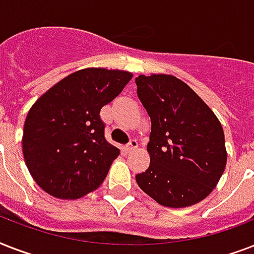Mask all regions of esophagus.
I'll return each mask as SVG.
<instances>
[{"label": "esophagus", "instance_id": "obj_1", "mask_svg": "<svg viewBox=\"0 0 254 254\" xmlns=\"http://www.w3.org/2000/svg\"><path fill=\"white\" fill-rule=\"evenodd\" d=\"M137 147H138V142H137L135 139H131L130 142L127 143L125 149H127V153H131V151H134L135 149H137Z\"/></svg>", "mask_w": 254, "mask_h": 254}]
</instances>
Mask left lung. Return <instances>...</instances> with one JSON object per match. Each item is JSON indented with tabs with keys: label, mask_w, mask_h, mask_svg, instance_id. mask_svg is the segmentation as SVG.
Returning a JSON list of instances; mask_svg holds the SVG:
<instances>
[{
	"label": "left lung",
	"mask_w": 254,
	"mask_h": 254,
	"mask_svg": "<svg viewBox=\"0 0 254 254\" xmlns=\"http://www.w3.org/2000/svg\"><path fill=\"white\" fill-rule=\"evenodd\" d=\"M137 95L151 120L150 166L135 175L157 203L183 208L216 187L227 165L224 131L209 107L171 75H139Z\"/></svg>",
	"instance_id": "8db88e82"
}]
</instances>
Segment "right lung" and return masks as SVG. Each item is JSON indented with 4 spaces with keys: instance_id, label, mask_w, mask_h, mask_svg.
I'll list each match as a JSON object with an SVG mask.
<instances>
[{
    "instance_id": "right-lung-1",
    "label": "right lung",
    "mask_w": 254,
    "mask_h": 254,
    "mask_svg": "<svg viewBox=\"0 0 254 254\" xmlns=\"http://www.w3.org/2000/svg\"><path fill=\"white\" fill-rule=\"evenodd\" d=\"M131 79L120 69L71 73L35 101L26 117L22 151L33 179L59 199L96 190L120 150L105 139L100 111Z\"/></svg>"
}]
</instances>
